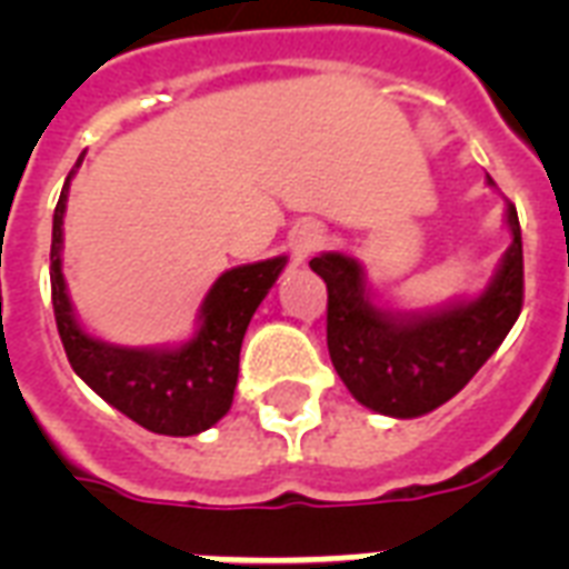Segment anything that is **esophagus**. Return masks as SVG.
Returning a JSON list of instances; mask_svg holds the SVG:
<instances>
[{"label": "esophagus", "instance_id": "1", "mask_svg": "<svg viewBox=\"0 0 569 569\" xmlns=\"http://www.w3.org/2000/svg\"><path fill=\"white\" fill-rule=\"evenodd\" d=\"M321 241H325V230H321L316 221H301L289 236V248H292L295 262H303V259L310 257L312 250L321 248Z\"/></svg>", "mask_w": 569, "mask_h": 569}]
</instances>
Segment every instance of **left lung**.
I'll list each match as a JSON object with an SVG mask.
<instances>
[{"label":"left lung","instance_id":"left-lung-1","mask_svg":"<svg viewBox=\"0 0 569 569\" xmlns=\"http://www.w3.org/2000/svg\"><path fill=\"white\" fill-rule=\"evenodd\" d=\"M487 186L493 180L487 177ZM511 244L476 298L437 310L398 312L378 307L355 257L330 250L310 259L328 283V351L348 392L375 413L416 419L467 387L502 346L522 310L520 218L505 206Z\"/></svg>","mask_w":569,"mask_h":569}]
</instances>
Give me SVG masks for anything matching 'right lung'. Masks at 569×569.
<instances>
[{"label": "right lung", "instance_id": "obj_1", "mask_svg": "<svg viewBox=\"0 0 569 569\" xmlns=\"http://www.w3.org/2000/svg\"><path fill=\"white\" fill-rule=\"evenodd\" d=\"M79 164L82 156L76 168ZM76 168L58 197L49 250L52 310L67 360L102 401H109L141 428L164 437H194L212 428L230 410L239 380L241 339L257 307L286 268V257L223 271L200 303L194 337L180 346H111L106 339L91 337L79 325L61 271L67 194Z\"/></svg>", "mask_w": 569, "mask_h": 569}]
</instances>
